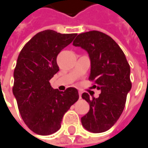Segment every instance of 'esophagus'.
I'll return each instance as SVG.
<instances>
[{
    "mask_svg": "<svg viewBox=\"0 0 148 148\" xmlns=\"http://www.w3.org/2000/svg\"><path fill=\"white\" fill-rule=\"evenodd\" d=\"M79 99L81 98V96H82V92H79Z\"/></svg>",
    "mask_w": 148,
    "mask_h": 148,
    "instance_id": "34e87169",
    "label": "esophagus"
}]
</instances>
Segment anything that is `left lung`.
<instances>
[{
  "label": "left lung",
  "mask_w": 148,
  "mask_h": 148,
  "mask_svg": "<svg viewBox=\"0 0 148 148\" xmlns=\"http://www.w3.org/2000/svg\"><path fill=\"white\" fill-rule=\"evenodd\" d=\"M85 50L90 59L89 79L101 91L97 98L87 92L82 98L89 103V111L81 118L85 130L98 134L110 130L119 120L132 88L130 67L119 45L108 35L90 31L80 33L73 42Z\"/></svg>",
  "instance_id": "left-lung-1"
}]
</instances>
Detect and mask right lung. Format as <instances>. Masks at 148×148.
<instances>
[{
    "mask_svg": "<svg viewBox=\"0 0 148 148\" xmlns=\"http://www.w3.org/2000/svg\"><path fill=\"white\" fill-rule=\"evenodd\" d=\"M76 35L45 30L30 39L18 55L13 94L24 123L37 134L50 135L58 131L64 113L79 99L76 88L60 92L49 83L59 71L58 54Z\"/></svg>",
    "mask_w": 148,
    "mask_h": 148,
    "instance_id": "right-lung-1",
    "label": "right lung"
}]
</instances>
